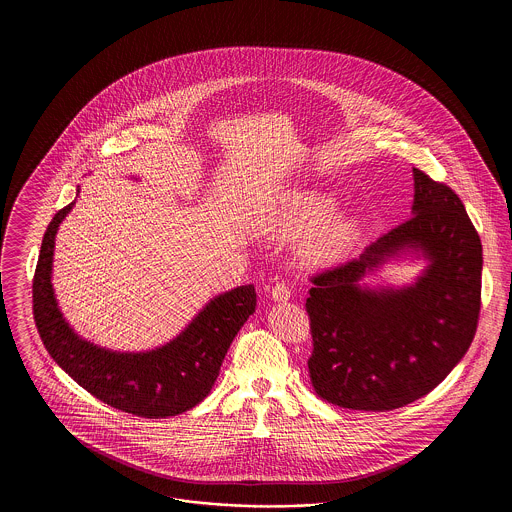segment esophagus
Listing matches in <instances>:
<instances>
[{
  "instance_id": "34e87169",
  "label": "esophagus",
  "mask_w": 512,
  "mask_h": 512,
  "mask_svg": "<svg viewBox=\"0 0 512 512\" xmlns=\"http://www.w3.org/2000/svg\"><path fill=\"white\" fill-rule=\"evenodd\" d=\"M268 295H270L274 301H288L290 295H292V290L288 288V284L276 282V284L268 290Z\"/></svg>"
}]
</instances>
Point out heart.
I'll return each mask as SVG.
<instances>
[{"mask_svg":"<svg viewBox=\"0 0 512 512\" xmlns=\"http://www.w3.org/2000/svg\"><path fill=\"white\" fill-rule=\"evenodd\" d=\"M336 211V199L330 195L303 192L295 194L278 219L276 232L284 238H295L311 232ZM357 238V224L353 220L340 219L322 226L303 247V255L309 263H332L351 247Z\"/></svg>","mask_w":512,"mask_h":512,"instance_id":"1","label":"heart"}]
</instances>
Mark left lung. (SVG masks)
Returning <instances> with one entry per match:
<instances>
[{"label": "left lung", "instance_id": "1", "mask_svg": "<svg viewBox=\"0 0 512 512\" xmlns=\"http://www.w3.org/2000/svg\"><path fill=\"white\" fill-rule=\"evenodd\" d=\"M413 217L359 259L311 276L305 303L318 397L353 411H393L434 390L476 336L482 305V242L461 197L413 169ZM414 248L431 265L409 289L366 291L360 278Z\"/></svg>", "mask_w": 512, "mask_h": 512}]
</instances>
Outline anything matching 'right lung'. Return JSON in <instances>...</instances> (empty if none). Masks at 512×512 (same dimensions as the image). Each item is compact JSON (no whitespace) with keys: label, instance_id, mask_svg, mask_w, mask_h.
I'll return each instance as SVG.
<instances>
[{"label":"right lung","instance_id":"obj_1","mask_svg":"<svg viewBox=\"0 0 512 512\" xmlns=\"http://www.w3.org/2000/svg\"><path fill=\"white\" fill-rule=\"evenodd\" d=\"M73 205L49 222L32 280L34 322L49 355L78 386L124 413L165 418L190 411L209 395L230 343L253 315L255 288L240 286L211 299L180 336L153 351L117 353L82 340L51 288L55 234Z\"/></svg>","mask_w":512,"mask_h":512}]
</instances>
